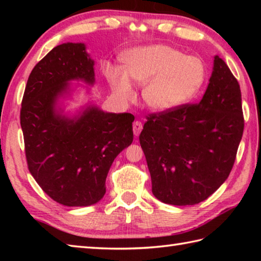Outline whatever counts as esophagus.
Listing matches in <instances>:
<instances>
[{
	"instance_id": "1",
	"label": "esophagus",
	"mask_w": 261,
	"mask_h": 261,
	"mask_svg": "<svg viewBox=\"0 0 261 261\" xmlns=\"http://www.w3.org/2000/svg\"><path fill=\"white\" fill-rule=\"evenodd\" d=\"M132 129H134L135 136H139L141 130H143V123H141L140 121H135L134 125H132Z\"/></svg>"
}]
</instances>
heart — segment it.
I'll return each instance as SVG.
<instances>
[{
	"instance_id": "b5f03b06",
	"label": "heart",
	"mask_w": 261,
	"mask_h": 261,
	"mask_svg": "<svg viewBox=\"0 0 261 261\" xmlns=\"http://www.w3.org/2000/svg\"><path fill=\"white\" fill-rule=\"evenodd\" d=\"M124 71L109 68L107 78L122 100L135 96L130 80L144 85L143 99L149 108L167 112L189 102L204 85L206 68L194 56L166 45L135 48L123 56Z\"/></svg>"
}]
</instances>
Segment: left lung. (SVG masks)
I'll return each instance as SVG.
<instances>
[{
	"instance_id": "obj_1",
	"label": "left lung",
	"mask_w": 261,
	"mask_h": 261,
	"mask_svg": "<svg viewBox=\"0 0 261 261\" xmlns=\"http://www.w3.org/2000/svg\"><path fill=\"white\" fill-rule=\"evenodd\" d=\"M243 130L240 84L226 62L215 56L199 103L147 116L139 141L154 196L176 206L206 200L230 174Z\"/></svg>"
}]
</instances>
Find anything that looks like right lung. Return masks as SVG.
Here are the masks:
<instances>
[{
	"instance_id": "right-lung-1",
	"label": "right lung",
	"mask_w": 261,
	"mask_h": 261,
	"mask_svg": "<svg viewBox=\"0 0 261 261\" xmlns=\"http://www.w3.org/2000/svg\"><path fill=\"white\" fill-rule=\"evenodd\" d=\"M94 84V61L84 43H62L38 62L26 84L20 109L30 173L53 200L69 207L102 199L115 158L134 140L130 113L88 106L70 118L57 110L69 82Z\"/></svg>"
}]
</instances>
